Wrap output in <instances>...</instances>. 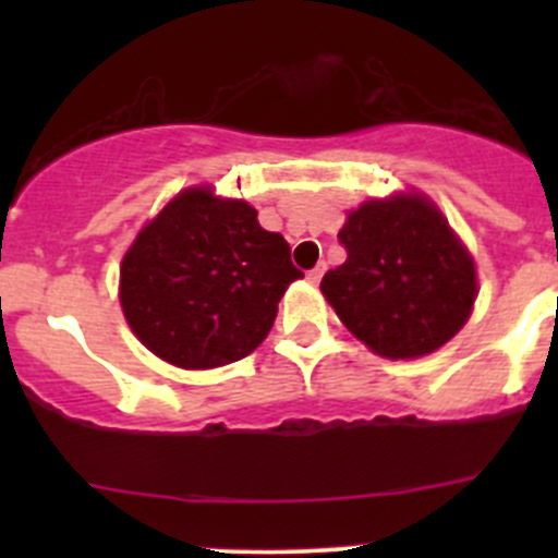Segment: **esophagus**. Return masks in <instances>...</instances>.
I'll return each instance as SVG.
<instances>
[{"label":"esophagus","instance_id":"34e87169","mask_svg":"<svg viewBox=\"0 0 558 558\" xmlns=\"http://www.w3.org/2000/svg\"><path fill=\"white\" fill-rule=\"evenodd\" d=\"M320 278H324V264H320V267H315V269H311V272H307V280H311V283H318Z\"/></svg>","mask_w":558,"mask_h":558}]
</instances>
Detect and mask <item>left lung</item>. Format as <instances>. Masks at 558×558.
<instances>
[{"label":"left lung","mask_w":558,"mask_h":558,"mask_svg":"<svg viewBox=\"0 0 558 558\" xmlns=\"http://www.w3.org/2000/svg\"><path fill=\"white\" fill-rule=\"evenodd\" d=\"M337 238L348 258L324 275L320 291L369 351L418 359L466 324L477 296L475 262L432 199L364 202Z\"/></svg>","instance_id":"8db88e82"}]
</instances>
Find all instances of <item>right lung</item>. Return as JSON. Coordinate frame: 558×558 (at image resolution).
Segmentation results:
<instances>
[{
	"instance_id": "add662e5",
	"label": "right lung",
	"mask_w": 558,
	"mask_h": 558,
	"mask_svg": "<svg viewBox=\"0 0 558 558\" xmlns=\"http://www.w3.org/2000/svg\"><path fill=\"white\" fill-rule=\"evenodd\" d=\"M302 272L283 234L210 185L180 191L121 262L123 315L137 340L183 369H213L262 345Z\"/></svg>"
}]
</instances>
